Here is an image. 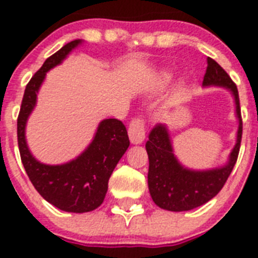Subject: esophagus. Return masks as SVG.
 <instances>
[{
  "mask_svg": "<svg viewBox=\"0 0 258 258\" xmlns=\"http://www.w3.org/2000/svg\"><path fill=\"white\" fill-rule=\"evenodd\" d=\"M129 140L133 145H141L145 141V122L141 118H134L129 126Z\"/></svg>",
  "mask_w": 258,
  "mask_h": 258,
  "instance_id": "esophagus-1",
  "label": "esophagus"
}]
</instances>
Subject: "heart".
<instances>
[{
  "instance_id": "obj_1",
  "label": "heart",
  "mask_w": 258,
  "mask_h": 258,
  "mask_svg": "<svg viewBox=\"0 0 258 258\" xmlns=\"http://www.w3.org/2000/svg\"><path fill=\"white\" fill-rule=\"evenodd\" d=\"M172 80V74L170 72H163V74L159 76V83L160 84H168Z\"/></svg>"
}]
</instances>
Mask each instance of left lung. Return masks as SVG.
Instances as JSON below:
<instances>
[{
  "instance_id": "1",
  "label": "left lung",
  "mask_w": 258,
  "mask_h": 258,
  "mask_svg": "<svg viewBox=\"0 0 258 258\" xmlns=\"http://www.w3.org/2000/svg\"><path fill=\"white\" fill-rule=\"evenodd\" d=\"M208 67L203 80V88L217 86L231 93L238 118L236 142L226 164L211 169H190L182 165L174 155L169 127L159 124L154 127L146 143L149 155V190L157 207L170 212H184L203 206L214 198L229 178L240 149L241 124L240 104L236 85L217 61L207 59Z\"/></svg>"
}]
</instances>
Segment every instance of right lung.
I'll return each instance as SVG.
<instances>
[{
	"label": "right lung",
	"instance_id": "right-lung-1",
	"mask_svg": "<svg viewBox=\"0 0 258 258\" xmlns=\"http://www.w3.org/2000/svg\"><path fill=\"white\" fill-rule=\"evenodd\" d=\"M83 42V40L71 41L45 60L24 90L18 117L20 157L32 184L46 202L71 213L92 212L101 206L108 190L109 177L129 147L126 127L116 118L102 120L88 147L67 163L56 165L41 163L27 145V121L37 103L38 90L46 74Z\"/></svg>",
	"mask_w": 258,
	"mask_h": 258
}]
</instances>
